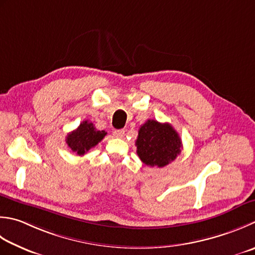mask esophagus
I'll return each instance as SVG.
<instances>
[{
  "label": "esophagus",
  "instance_id": "obj_1",
  "mask_svg": "<svg viewBox=\"0 0 255 255\" xmlns=\"http://www.w3.org/2000/svg\"><path fill=\"white\" fill-rule=\"evenodd\" d=\"M113 134H114V137H116V138H123L124 134H125V130L119 129V130H115Z\"/></svg>",
  "mask_w": 255,
  "mask_h": 255
}]
</instances>
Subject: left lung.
Listing matches in <instances>:
<instances>
[{
  "label": "left lung",
  "instance_id": "1",
  "mask_svg": "<svg viewBox=\"0 0 255 255\" xmlns=\"http://www.w3.org/2000/svg\"><path fill=\"white\" fill-rule=\"evenodd\" d=\"M136 146L137 154L143 163L162 168L180 154L182 142L170 124L149 119L139 128Z\"/></svg>",
  "mask_w": 255,
  "mask_h": 255
}]
</instances>
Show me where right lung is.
I'll use <instances>...</instances> for the list:
<instances>
[{
    "instance_id": "right-lung-1",
    "label": "right lung",
    "mask_w": 255,
    "mask_h": 255,
    "mask_svg": "<svg viewBox=\"0 0 255 255\" xmlns=\"http://www.w3.org/2000/svg\"><path fill=\"white\" fill-rule=\"evenodd\" d=\"M106 134L107 132L105 130H97L93 123L84 121L77 129L67 134L66 143L73 152L78 156H83L89 149L101 142Z\"/></svg>"
}]
</instances>
